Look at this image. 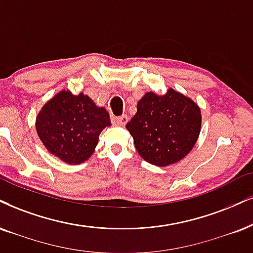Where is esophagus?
I'll return each mask as SVG.
<instances>
[{"mask_svg": "<svg viewBox=\"0 0 253 253\" xmlns=\"http://www.w3.org/2000/svg\"><path fill=\"white\" fill-rule=\"evenodd\" d=\"M127 121H129V117H127L126 115H122V116H120V117L114 118V123L117 124V126H126V124L127 123Z\"/></svg>", "mask_w": 253, "mask_h": 253, "instance_id": "obj_1", "label": "esophagus"}]
</instances>
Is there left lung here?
<instances>
[{
    "label": "left lung",
    "mask_w": 253,
    "mask_h": 253,
    "mask_svg": "<svg viewBox=\"0 0 253 253\" xmlns=\"http://www.w3.org/2000/svg\"><path fill=\"white\" fill-rule=\"evenodd\" d=\"M202 126L201 108L172 88L164 95L149 91L137 103L126 129L137 152L156 167L183 160L197 142Z\"/></svg>",
    "instance_id": "obj_1"
}]
</instances>
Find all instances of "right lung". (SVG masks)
<instances>
[{
    "instance_id": "add662e5",
    "label": "right lung",
    "mask_w": 253,
    "mask_h": 253,
    "mask_svg": "<svg viewBox=\"0 0 253 253\" xmlns=\"http://www.w3.org/2000/svg\"><path fill=\"white\" fill-rule=\"evenodd\" d=\"M105 108L80 92L62 90L43 105L36 117V132L45 149L64 163L81 164L93 154L99 133L110 126Z\"/></svg>"
}]
</instances>
